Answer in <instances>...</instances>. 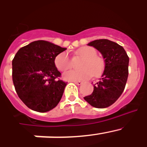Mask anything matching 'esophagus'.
Returning <instances> with one entry per match:
<instances>
[{
	"instance_id": "esophagus-1",
	"label": "esophagus",
	"mask_w": 147,
	"mask_h": 147,
	"mask_svg": "<svg viewBox=\"0 0 147 147\" xmlns=\"http://www.w3.org/2000/svg\"><path fill=\"white\" fill-rule=\"evenodd\" d=\"M72 82L78 85H81L82 84V82H80V81H72Z\"/></svg>"
}]
</instances>
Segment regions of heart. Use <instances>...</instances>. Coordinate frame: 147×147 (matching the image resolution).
Listing matches in <instances>:
<instances>
[{
	"label": "heart",
	"mask_w": 147,
	"mask_h": 147,
	"mask_svg": "<svg viewBox=\"0 0 147 147\" xmlns=\"http://www.w3.org/2000/svg\"><path fill=\"white\" fill-rule=\"evenodd\" d=\"M76 57H84L82 62L80 71H69L65 73L63 78L67 81H83L90 76H96L102 72L105 66L104 60L97 56V51L91 47H82L75 53ZM56 67L60 71H65L71 68L73 60L67 53L62 52L58 54L54 59Z\"/></svg>",
	"instance_id": "b5f03b06"
}]
</instances>
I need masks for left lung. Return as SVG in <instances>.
I'll return each mask as SVG.
<instances>
[{
	"label": "left lung",
	"mask_w": 147,
	"mask_h": 147,
	"mask_svg": "<svg viewBox=\"0 0 147 147\" xmlns=\"http://www.w3.org/2000/svg\"><path fill=\"white\" fill-rule=\"evenodd\" d=\"M88 45L102 54L105 65L102 77L93 85V93L84 98L93 107L105 108L115 103L124 91L129 74V57L122 46L106 39Z\"/></svg>",
	"instance_id": "left-lung-1"
}]
</instances>
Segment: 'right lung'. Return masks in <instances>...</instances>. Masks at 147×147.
<instances>
[{
	"mask_svg": "<svg viewBox=\"0 0 147 147\" xmlns=\"http://www.w3.org/2000/svg\"><path fill=\"white\" fill-rule=\"evenodd\" d=\"M65 48L37 40L18 50L12 60V81L16 93L31 110L48 112L58 105L67 83L60 80L56 57Z\"/></svg>",
	"mask_w": 147,
	"mask_h": 147,
	"instance_id": "1",
	"label": "right lung"
}]
</instances>
